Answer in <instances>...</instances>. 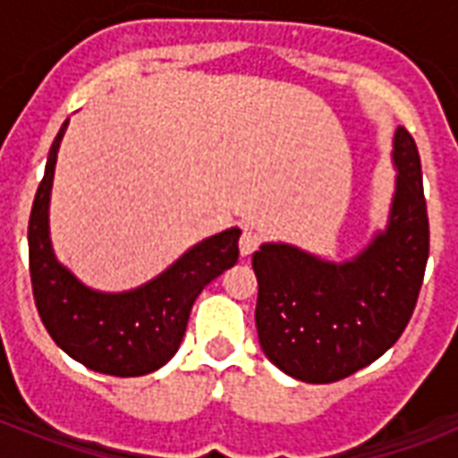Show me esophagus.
Returning a JSON list of instances; mask_svg holds the SVG:
<instances>
[{
	"instance_id": "1",
	"label": "esophagus",
	"mask_w": 458,
	"mask_h": 458,
	"mask_svg": "<svg viewBox=\"0 0 458 458\" xmlns=\"http://www.w3.org/2000/svg\"><path fill=\"white\" fill-rule=\"evenodd\" d=\"M259 242H261V235H259L257 230L244 228L242 237H240V254H242V257H250V254H254L259 247Z\"/></svg>"
}]
</instances>
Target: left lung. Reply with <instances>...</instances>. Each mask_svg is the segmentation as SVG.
Here are the masks:
<instances>
[{
    "mask_svg": "<svg viewBox=\"0 0 458 458\" xmlns=\"http://www.w3.org/2000/svg\"><path fill=\"white\" fill-rule=\"evenodd\" d=\"M392 164L387 223L356 257L327 261L287 242H264L251 257L259 344L287 376L313 385L352 376L380 359L411 318L430 230L419 149L402 125Z\"/></svg>",
    "mask_w": 458,
    "mask_h": 458,
    "instance_id": "obj_1",
    "label": "left lung"
}]
</instances>
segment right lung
I'll return each mask as SVG.
<instances>
[{"mask_svg": "<svg viewBox=\"0 0 458 458\" xmlns=\"http://www.w3.org/2000/svg\"><path fill=\"white\" fill-rule=\"evenodd\" d=\"M68 121L54 138L28 223L30 280L39 318L71 359L104 376L138 377L161 369L178 352L194 300L237 264L240 228L201 240L157 278L125 293H99L75 278L54 254L49 199Z\"/></svg>", "mask_w": 458, "mask_h": 458, "instance_id": "add662e5", "label": "right lung"}]
</instances>
